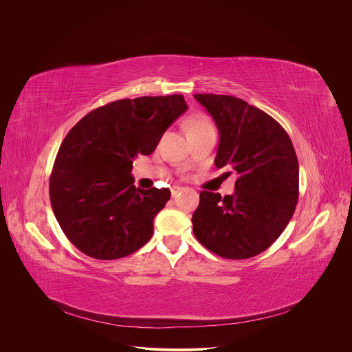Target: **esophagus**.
<instances>
[{
    "label": "esophagus",
    "mask_w": 352,
    "mask_h": 352,
    "mask_svg": "<svg viewBox=\"0 0 352 352\" xmlns=\"http://www.w3.org/2000/svg\"><path fill=\"white\" fill-rule=\"evenodd\" d=\"M181 190H182V188H181V186H173V188H171V196H173V197H175Z\"/></svg>",
    "instance_id": "esophagus-1"
}]
</instances>
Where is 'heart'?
Wrapping results in <instances>:
<instances>
[{
	"mask_svg": "<svg viewBox=\"0 0 352 352\" xmlns=\"http://www.w3.org/2000/svg\"><path fill=\"white\" fill-rule=\"evenodd\" d=\"M186 132H195V131H200V129H206V128H212V122L205 117V116H193L190 117L186 124Z\"/></svg>",
	"mask_w": 352,
	"mask_h": 352,
	"instance_id": "obj_1",
	"label": "heart"
}]
</instances>
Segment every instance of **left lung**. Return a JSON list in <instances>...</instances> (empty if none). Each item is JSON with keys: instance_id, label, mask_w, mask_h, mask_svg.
Returning a JSON list of instances; mask_svg holds the SVG:
<instances>
[{"instance_id": "8db88e82", "label": "left lung", "mask_w": 352, "mask_h": 352, "mask_svg": "<svg viewBox=\"0 0 352 352\" xmlns=\"http://www.w3.org/2000/svg\"><path fill=\"white\" fill-rule=\"evenodd\" d=\"M193 97L220 133L216 167L238 174L232 195L200 192L193 234L221 258L256 256L281 235L295 212L299 167L292 142L274 118L238 97Z\"/></svg>"}]
</instances>
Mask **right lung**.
Segmentation results:
<instances>
[{"instance_id": "1", "label": "right lung", "mask_w": 352, "mask_h": 352, "mask_svg": "<svg viewBox=\"0 0 352 352\" xmlns=\"http://www.w3.org/2000/svg\"><path fill=\"white\" fill-rule=\"evenodd\" d=\"M186 110L182 94L122 98L90 111L68 132L50 177V200L80 252L114 261L152 238L153 220L171 192L136 188L132 160L152 155Z\"/></svg>"}]
</instances>
